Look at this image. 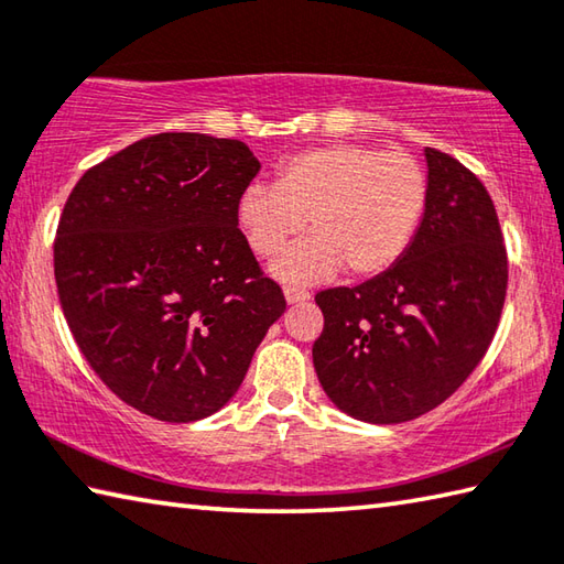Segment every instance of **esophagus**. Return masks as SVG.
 I'll return each instance as SVG.
<instances>
[{
    "instance_id": "obj_1",
    "label": "esophagus",
    "mask_w": 564,
    "mask_h": 564,
    "mask_svg": "<svg viewBox=\"0 0 564 564\" xmlns=\"http://www.w3.org/2000/svg\"><path fill=\"white\" fill-rule=\"evenodd\" d=\"M283 295H285V303H289V305L311 301V293H308V291H303V289H293V285H289V289H283Z\"/></svg>"
}]
</instances>
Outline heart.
<instances>
[{
    "label": "heart",
    "mask_w": 564,
    "mask_h": 564,
    "mask_svg": "<svg viewBox=\"0 0 564 564\" xmlns=\"http://www.w3.org/2000/svg\"><path fill=\"white\" fill-rule=\"evenodd\" d=\"M426 207V177L402 150L335 142L283 162L271 184H249L234 219L249 249L269 259L308 219L311 237L283 251L271 273L285 283H315L347 273L387 271L412 241Z\"/></svg>",
    "instance_id": "b5f03b06"
}]
</instances>
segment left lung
<instances>
[{
  "mask_svg": "<svg viewBox=\"0 0 564 564\" xmlns=\"http://www.w3.org/2000/svg\"><path fill=\"white\" fill-rule=\"evenodd\" d=\"M426 207L404 253L355 289L315 295L313 365L325 394L367 424H402L452 397L500 321L508 261L484 184L434 148Z\"/></svg>",
  "mask_w": 564,
  "mask_h": 564,
  "instance_id": "left-lung-1",
  "label": "left lung"
}]
</instances>
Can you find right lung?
Segmentation results:
<instances>
[{"label":"right lung","instance_id":"1","mask_svg":"<svg viewBox=\"0 0 564 564\" xmlns=\"http://www.w3.org/2000/svg\"><path fill=\"white\" fill-rule=\"evenodd\" d=\"M259 170L241 140L160 132L90 167L61 214L54 275L74 340L160 422L219 412L285 311L234 219Z\"/></svg>","mask_w":564,"mask_h":564}]
</instances>
